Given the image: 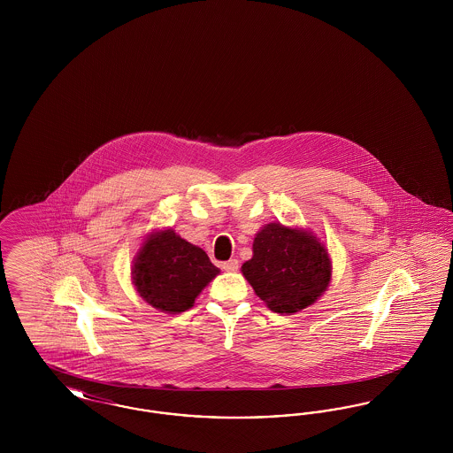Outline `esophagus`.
Returning a JSON list of instances; mask_svg holds the SVG:
<instances>
[{
	"mask_svg": "<svg viewBox=\"0 0 453 453\" xmlns=\"http://www.w3.org/2000/svg\"><path fill=\"white\" fill-rule=\"evenodd\" d=\"M237 268H239L237 259H229V261L222 263V270H226V272H236Z\"/></svg>",
	"mask_w": 453,
	"mask_h": 453,
	"instance_id": "obj_1",
	"label": "esophagus"
}]
</instances>
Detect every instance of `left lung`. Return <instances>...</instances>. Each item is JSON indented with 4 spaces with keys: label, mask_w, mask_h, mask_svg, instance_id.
<instances>
[{
    "label": "left lung",
    "mask_w": 453,
    "mask_h": 453,
    "mask_svg": "<svg viewBox=\"0 0 453 453\" xmlns=\"http://www.w3.org/2000/svg\"><path fill=\"white\" fill-rule=\"evenodd\" d=\"M242 275L273 312L294 314L321 297L331 279V261L319 239L277 222L253 242Z\"/></svg>",
    "instance_id": "8db88e82"
}]
</instances>
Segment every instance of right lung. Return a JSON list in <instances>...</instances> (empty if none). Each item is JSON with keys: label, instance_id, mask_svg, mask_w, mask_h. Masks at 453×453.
I'll return each mask as SVG.
<instances>
[{"label": "right lung", "instance_id": "1", "mask_svg": "<svg viewBox=\"0 0 453 453\" xmlns=\"http://www.w3.org/2000/svg\"><path fill=\"white\" fill-rule=\"evenodd\" d=\"M219 273L203 250L168 229L152 234L141 248L132 279L139 296L165 312H183Z\"/></svg>", "mask_w": 453, "mask_h": 453}]
</instances>
